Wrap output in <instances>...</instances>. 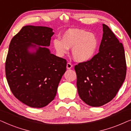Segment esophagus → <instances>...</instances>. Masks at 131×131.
<instances>
[{
	"mask_svg": "<svg viewBox=\"0 0 131 131\" xmlns=\"http://www.w3.org/2000/svg\"><path fill=\"white\" fill-rule=\"evenodd\" d=\"M72 66H73V65L70 63V62H68V63L67 64V69H71V67H72Z\"/></svg>",
	"mask_w": 131,
	"mask_h": 131,
	"instance_id": "1",
	"label": "esophagus"
}]
</instances>
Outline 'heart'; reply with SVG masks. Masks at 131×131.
<instances>
[{"label": "heart", "instance_id": "obj_1", "mask_svg": "<svg viewBox=\"0 0 131 131\" xmlns=\"http://www.w3.org/2000/svg\"><path fill=\"white\" fill-rule=\"evenodd\" d=\"M57 54L63 57L71 49L73 58L76 62H83L90 60L96 52L98 45L97 37L94 34L85 30L70 28L62 36V40L56 39L53 42Z\"/></svg>", "mask_w": 131, "mask_h": 131}]
</instances>
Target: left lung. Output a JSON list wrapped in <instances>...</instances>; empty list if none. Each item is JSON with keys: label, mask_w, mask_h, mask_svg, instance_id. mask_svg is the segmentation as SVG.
Instances as JSON below:
<instances>
[{"label": "left lung", "mask_w": 131, "mask_h": 131, "mask_svg": "<svg viewBox=\"0 0 131 131\" xmlns=\"http://www.w3.org/2000/svg\"><path fill=\"white\" fill-rule=\"evenodd\" d=\"M99 52L74 66L79 95L86 104L100 107L115 97L124 82L126 63L123 45L110 28L103 24Z\"/></svg>", "instance_id": "1"}]
</instances>
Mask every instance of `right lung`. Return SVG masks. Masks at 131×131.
I'll list each match as a JSON object with an SVG mask.
<instances>
[{"label": "right lung", "mask_w": 131, "mask_h": 131, "mask_svg": "<svg viewBox=\"0 0 131 131\" xmlns=\"http://www.w3.org/2000/svg\"><path fill=\"white\" fill-rule=\"evenodd\" d=\"M53 34L47 27L26 26L14 36L9 46L5 62L9 86L18 100L33 108H42L54 99L66 71V60L46 47L49 46ZM30 47L37 51L30 53Z\"/></svg>", "instance_id": "obj_1"}]
</instances>
